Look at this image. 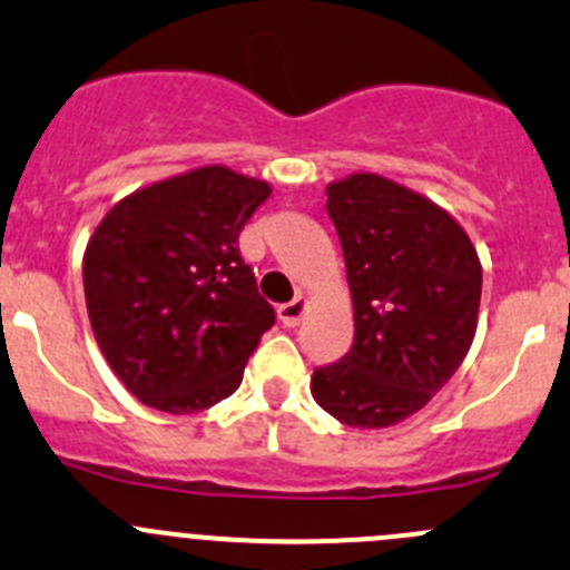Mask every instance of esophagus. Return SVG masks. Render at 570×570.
Instances as JSON below:
<instances>
[{
    "label": "esophagus",
    "instance_id": "obj_1",
    "mask_svg": "<svg viewBox=\"0 0 570 570\" xmlns=\"http://www.w3.org/2000/svg\"><path fill=\"white\" fill-rule=\"evenodd\" d=\"M303 314H306V297L301 295L278 308V320L286 325V328H295V325L303 320Z\"/></svg>",
    "mask_w": 570,
    "mask_h": 570
}]
</instances>
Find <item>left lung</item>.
Wrapping results in <instances>:
<instances>
[{
  "label": "left lung",
  "mask_w": 570,
  "mask_h": 570,
  "mask_svg": "<svg viewBox=\"0 0 570 570\" xmlns=\"http://www.w3.org/2000/svg\"><path fill=\"white\" fill-rule=\"evenodd\" d=\"M353 301V345L317 367L312 395L353 429H386L432 401L471 351L482 264L462 225L373 173L325 189Z\"/></svg>",
  "instance_id": "1"
}]
</instances>
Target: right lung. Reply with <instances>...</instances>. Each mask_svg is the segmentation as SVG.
<instances>
[{"label":"right lung","instance_id":"1","mask_svg":"<svg viewBox=\"0 0 570 570\" xmlns=\"http://www.w3.org/2000/svg\"><path fill=\"white\" fill-rule=\"evenodd\" d=\"M269 184L200 167L136 189L88 239L82 286L94 340L147 406L191 414L234 395L273 328L239 256V230Z\"/></svg>","mask_w":570,"mask_h":570}]
</instances>
